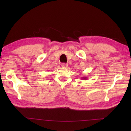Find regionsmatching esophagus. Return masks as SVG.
Here are the masks:
<instances>
[{"label":"esophagus","mask_w":131,"mask_h":131,"mask_svg":"<svg viewBox=\"0 0 131 131\" xmlns=\"http://www.w3.org/2000/svg\"><path fill=\"white\" fill-rule=\"evenodd\" d=\"M61 66H62V67H63V68H67L68 66V65L67 63H62Z\"/></svg>","instance_id":"1"}]
</instances>
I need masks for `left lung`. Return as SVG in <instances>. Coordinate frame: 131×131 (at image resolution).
<instances>
[{"instance_id": "left-lung-1", "label": "left lung", "mask_w": 131, "mask_h": 131, "mask_svg": "<svg viewBox=\"0 0 131 131\" xmlns=\"http://www.w3.org/2000/svg\"><path fill=\"white\" fill-rule=\"evenodd\" d=\"M81 78L83 79V80H85L87 79V77H81Z\"/></svg>"}]
</instances>
